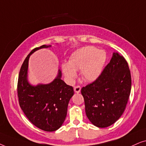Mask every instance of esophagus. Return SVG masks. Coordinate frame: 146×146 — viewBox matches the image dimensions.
I'll use <instances>...</instances> for the list:
<instances>
[{
	"label": "esophagus",
	"instance_id": "1",
	"mask_svg": "<svg viewBox=\"0 0 146 146\" xmlns=\"http://www.w3.org/2000/svg\"><path fill=\"white\" fill-rule=\"evenodd\" d=\"M74 90L76 93H79L80 92V90H81V88L80 86H75L74 88Z\"/></svg>",
	"mask_w": 146,
	"mask_h": 146
}]
</instances>
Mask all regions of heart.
Returning a JSON list of instances; mask_svg holds the SVG:
<instances>
[{"label": "heart", "instance_id": "1", "mask_svg": "<svg viewBox=\"0 0 146 146\" xmlns=\"http://www.w3.org/2000/svg\"><path fill=\"white\" fill-rule=\"evenodd\" d=\"M106 60L104 50L94 46L83 47L72 54L68 62L62 64L63 73L70 81L76 77V72L80 71L82 78L92 82L100 76Z\"/></svg>", "mask_w": 146, "mask_h": 146}]
</instances>
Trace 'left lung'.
Listing matches in <instances>:
<instances>
[{
  "label": "left lung",
  "instance_id": "left-lung-1",
  "mask_svg": "<svg viewBox=\"0 0 146 146\" xmlns=\"http://www.w3.org/2000/svg\"><path fill=\"white\" fill-rule=\"evenodd\" d=\"M131 87L128 64L123 56L114 52L100 76L81 89L89 120L98 127L114 123L125 110Z\"/></svg>",
  "mask_w": 146,
  "mask_h": 146
}]
</instances>
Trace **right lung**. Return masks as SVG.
Listing matches in <instances>:
<instances>
[{"label": "right lung", "instance_id": "right-lung-1", "mask_svg": "<svg viewBox=\"0 0 146 146\" xmlns=\"http://www.w3.org/2000/svg\"><path fill=\"white\" fill-rule=\"evenodd\" d=\"M51 46L42 45L34 48L23 62L18 79L17 93L19 105L26 116L39 129L54 131L60 127L67 114L68 105L74 95L72 86L61 79V71L48 84L31 86L27 80L29 57L38 50Z\"/></svg>", "mask_w": 146, "mask_h": 146}]
</instances>
